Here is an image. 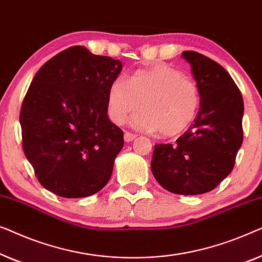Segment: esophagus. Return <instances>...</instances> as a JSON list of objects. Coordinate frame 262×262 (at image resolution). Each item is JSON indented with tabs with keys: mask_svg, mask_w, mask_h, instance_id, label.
<instances>
[{
	"mask_svg": "<svg viewBox=\"0 0 262 262\" xmlns=\"http://www.w3.org/2000/svg\"><path fill=\"white\" fill-rule=\"evenodd\" d=\"M135 138H136L135 134H132V133H129V132L124 133V141H126V142H130Z\"/></svg>",
	"mask_w": 262,
	"mask_h": 262,
	"instance_id": "34e87169",
	"label": "esophagus"
}]
</instances>
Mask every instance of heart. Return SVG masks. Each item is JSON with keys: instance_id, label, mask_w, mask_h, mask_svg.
I'll return each instance as SVG.
<instances>
[{"instance_id": "1", "label": "heart", "mask_w": 262, "mask_h": 262, "mask_svg": "<svg viewBox=\"0 0 262 262\" xmlns=\"http://www.w3.org/2000/svg\"><path fill=\"white\" fill-rule=\"evenodd\" d=\"M140 104L143 110L132 119L133 127L173 136L193 121L200 106V94L193 80L165 64L138 70L128 82L117 77L110 83L108 112L114 122L123 123Z\"/></svg>"}]
</instances>
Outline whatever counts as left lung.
<instances>
[{
  "instance_id": "1",
  "label": "left lung",
  "mask_w": 262,
  "mask_h": 262,
  "mask_svg": "<svg viewBox=\"0 0 262 262\" xmlns=\"http://www.w3.org/2000/svg\"><path fill=\"white\" fill-rule=\"evenodd\" d=\"M200 93L194 122L176 143L154 146L150 169L164 189L202 194L233 171L243 140L242 95L229 73L212 59L184 51Z\"/></svg>"
}]
</instances>
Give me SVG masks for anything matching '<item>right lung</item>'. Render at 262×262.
I'll return each instance as SVG.
<instances>
[{
    "label": "right lung",
    "mask_w": 262,
    "mask_h": 262,
    "mask_svg": "<svg viewBox=\"0 0 262 262\" xmlns=\"http://www.w3.org/2000/svg\"><path fill=\"white\" fill-rule=\"evenodd\" d=\"M121 70L120 60L73 46L33 78L20 113L22 147L51 192L88 197L109 182L123 132L108 117V89Z\"/></svg>",
    "instance_id": "add662e5"
}]
</instances>
